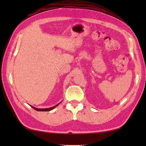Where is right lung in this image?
Returning a JSON list of instances; mask_svg holds the SVG:
<instances>
[{"label":"right lung","instance_id":"1","mask_svg":"<svg viewBox=\"0 0 146 146\" xmlns=\"http://www.w3.org/2000/svg\"><path fill=\"white\" fill-rule=\"evenodd\" d=\"M58 104L56 105H55V106H54V107H51V108H37L34 107H32V106H31V107L33 108L34 109L37 110V111H50V110L53 109V108H54L56 107H57L58 105Z\"/></svg>","mask_w":146,"mask_h":146}]
</instances>
